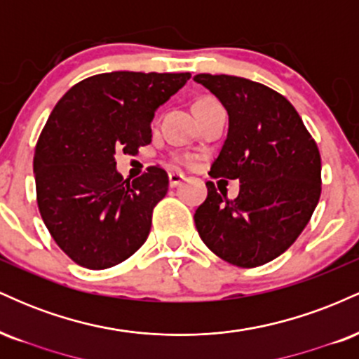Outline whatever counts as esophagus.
<instances>
[{"label": "esophagus", "instance_id": "1", "mask_svg": "<svg viewBox=\"0 0 359 359\" xmlns=\"http://www.w3.org/2000/svg\"><path fill=\"white\" fill-rule=\"evenodd\" d=\"M185 180V175L184 174H179V172H170L168 174V184H170V187H177V185H180Z\"/></svg>", "mask_w": 359, "mask_h": 359}]
</instances>
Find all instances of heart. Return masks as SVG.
<instances>
[{
	"label": "heart",
	"instance_id": "b5f03b06",
	"mask_svg": "<svg viewBox=\"0 0 359 359\" xmlns=\"http://www.w3.org/2000/svg\"><path fill=\"white\" fill-rule=\"evenodd\" d=\"M184 162H189V156H185V158H184Z\"/></svg>",
	"mask_w": 359,
	"mask_h": 359
}]
</instances>
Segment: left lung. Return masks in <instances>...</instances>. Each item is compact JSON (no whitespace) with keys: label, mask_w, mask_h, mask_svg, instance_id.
<instances>
[{"label":"left lung","mask_w":359,"mask_h":359,"mask_svg":"<svg viewBox=\"0 0 359 359\" xmlns=\"http://www.w3.org/2000/svg\"><path fill=\"white\" fill-rule=\"evenodd\" d=\"M228 111V137L211 177L240 180L236 199L208 182L194 214L212 253L241 269L265 265L290 248L320 197V155L302 118L277 90L236 76L197 74Z\"/></svg>","instance_id":"1"}]
</instances>
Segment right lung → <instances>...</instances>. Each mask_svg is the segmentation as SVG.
<instances>
[{
	"instance_id": "obj_1",
	"label": "right lung",
	"mask_w": 359,
	"mask_h": 359,
	"mask_svg": "<svg viewBox=\"0 0 359 359\" xmlns=\"http://www.w3.org/2000/svg\"><path fill=\"white\" fill-rule=\"evenodd\" d=\"M189 72H106L81 81L57 102L36 142V204L59 248L77 265L104 270L147 241L168 175L148 167L123 179L114 155L151 142L158 106L184 88Z\"/></svg>"
}]
</instances>
